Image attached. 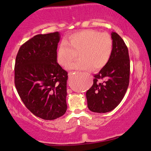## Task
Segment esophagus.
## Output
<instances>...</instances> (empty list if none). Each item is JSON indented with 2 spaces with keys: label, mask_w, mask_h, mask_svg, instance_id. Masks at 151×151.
I'll use <instances>...</instances> for the list:
<instances>
[{
  "label": "esophagus",
  "mask_w": 151,
  "mask_h": 151,
  "mask_svg": "<svg viewBox=\"0 0 151 151\" xmlns=\"http://www.w3.org/2000/svg\"><path fill=\"white\" fill-rule=\"evenodd\" d=\"M72 74H73V72H69V73H68V76H70L71 75H72Z\"/></svg>",
  "instance_id": "34e87169"
}]
</instances>
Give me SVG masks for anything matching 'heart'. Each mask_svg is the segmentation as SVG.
I'll use <instances>...</instances> for the list:
<instances>
[{"label": "heart", "instance_id": "b5f03b06", "mask_svg": "<svg viewBox=\"0 0 151 151\" xmlns=\"http://www.w3.org/2000/svg\"><path fill=\"white\" fill-rule=\"evenodd\" d=\"M113 40L108 33L85 30L69 36L60 43L57 52V60L66 67L78 54L79 60L68 66V69L93 70L101 69L111 57Z\"/></svg>", "mask_w": 151, "mask_h": 151}]
</instances>
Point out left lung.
Here are the masks:
<instances>
[{
    "instance_id": "1",
    "label": "left lung",
    "mask_w": 151,
    "mask_h": 151,
    "mask_svg": "<svg viewBox=\"0 0 151 151\" xmlns=\"http://www.w3.org/2000/svg\"><path fill=\"white\" fill-rule=\"evenodd\" d=\"M113 50L108 63L94 76L93 85L86 91L87 106L99 113L110 112L119 105L129 86L130 59L124 40L116 32L111 33ZM102 80V82H99Z\"/></svg>"
}]
</instances>
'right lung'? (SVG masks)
<instances>
[{"instance_id": "1", "label": "right lung", "mask_w": 151, "mask_h": 151, "mask_svg": "<svg viewBox=\"0 0 151 151\" xmlns=\"http://www.w3.org/2000/svg\"><path fill=\"white\" fill-rule=\"evenodd\" d=\"M58 32L37 35L20 47L14 65V85L35 116L54 120L65 113L68 73L58 65Z\"/></svg>"}]
</instances>
